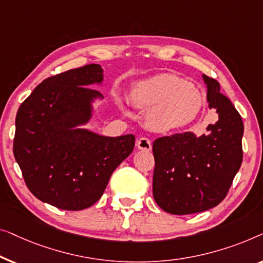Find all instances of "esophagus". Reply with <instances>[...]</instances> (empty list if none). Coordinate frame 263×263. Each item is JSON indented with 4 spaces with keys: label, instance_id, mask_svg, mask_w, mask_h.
<instances>
[{
    "label": "esophagus",
    "instance_id": "34e87169",
    "mask_svg": "<svg viewBox=\"0 0 263 263\" xmlns=\"http://www.w3.org/2000/svg\"><path fill=\"white\" fill-rule=\"evenodd\" d=\"M137 147L139 150H144V151H150L151 150V140L146 137H142L137 140Z\"/></svg>",
    "mask_w": 263,
    "mask_h": 263
}]
</instances>
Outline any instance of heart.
I'll use <instances>...</instances> for the list:
<instances>
[{
    "mask_svg": "<svg viewBox=\"0 0 263 263\" xmlns=\"http://www.w3.org/2000/svg\"><path fill=\"white\" fill-rule=\"evenodd\" d=\"M132 101L138 107L151 108L149 123L158 131L187 126L202 108L200 91L186 80L168 73L138 84L132 91Z\"/></svg>",
    "mask_w": 263,
    "mask_h": 263,
    "instance_id": "1",
    "label": "heart"
}]
</instances>
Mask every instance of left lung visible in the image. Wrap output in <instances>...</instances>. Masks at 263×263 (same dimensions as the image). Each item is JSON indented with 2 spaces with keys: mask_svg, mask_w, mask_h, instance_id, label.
<instances>
[{
  "mask_svg": "<svg viewBox=\"0 0 263 263\" xmlns=\"http://www.w3.org/2000/svg\"><path fill=\"white\" fill-rule=\"evenodd\" d=\"M209 107L218 120L206 135L192 131L157 138L153 144V194L165 212L191 214L224 200L243 160L242 118L219 82L204 75Z\"/></svg>",
  "mask_w": 263,
  "mask_h": 263,
  "instance_id": "8db88e82",
  "label": "left lung"
}]
</instances>
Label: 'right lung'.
<instances>
[{
    "instance_id": "add662e5",
    "label": "right lung",
    "mask_w": 263,
    "mask_h": 263,
    "mask_svg": "<svg viewBox=\"0 0 263 263\" xmlns=\"http://www.w3.org/2000/svg\"><path fill=\"white\" fill-rule=\"evenodd\" d=\"M102 81V69L88 64L44 80L16 113L14 157L26 186L57 209L94 205L114 170L135 147V136L102 137L75 128L90 117V100L101 96L88 86Z\"/></svg>"
}]
</instances>
